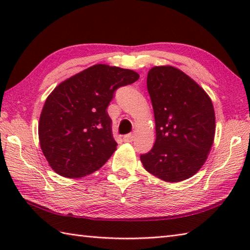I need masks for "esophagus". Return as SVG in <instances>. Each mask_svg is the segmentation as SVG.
<instances>
[{"mask_svg":"<svg viewBox=\"0 0 250 250\" xmlns=\"http://www.w3.org/2000/svg\"><path fill=\"white\" fill-rule=\"evenodd\" d=\"M133 139H134V135L132 134V133L126 134V135L124 136V142L125 143H131L132 141H133Z\"/></svg>","mask_w":250,"mask_h":250,"instance_id":"esophagus-1","label":"esophagus"}]
</instances>
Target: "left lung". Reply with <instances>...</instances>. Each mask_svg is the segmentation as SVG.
<instances>
[{
  "label": "left lung",
  "mask_w": 250,
  "mask_h": 250,
  "mask_svg": "<svg viewBox=\"0 0 250 250\" xmlns=\"http://www.w3.org/2000/svg\"><path fill=\"white\" fill-rule=\"evenodd\" d=\"M147 89L155 115L156 142L141 161L148 173L164 182H183L202 167L213 146V103L200 84L171 65L150 68Z\"/></svg>",
  "instance_id": "obj_1"
}]
</instances>
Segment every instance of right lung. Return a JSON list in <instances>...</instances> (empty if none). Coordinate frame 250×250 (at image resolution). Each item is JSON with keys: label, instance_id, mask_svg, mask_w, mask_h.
Segmentation results:
<instances>
[{"label": "right lung", "instance_id": "right-lung-1", "mask_svg": "<svg viewBox=\"0 0 250 250\" xmlns=\"http://www.w3.org/2000/svg\"><path fill=\"white\" fill-rule=\"evenodd\" d=\"M139 78L132 70L95 64L54 89L42 109L39 139L57 174L79 178L104 166L117 146L106 108L117 89Z\"/></svg>", "mask_w": 250, "mask_h": 250}]
</instances>
